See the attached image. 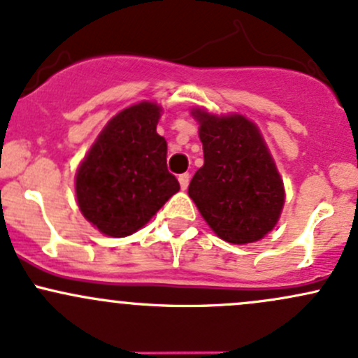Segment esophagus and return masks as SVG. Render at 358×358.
Segmentation results:
<instances>
[{
    "instance_id": "1",
    "label": "esophagus",
    "mask_w": 358,
    "mask_h": 358,
    "mask_svg": "<svg viewBox=\"0 0 358 358\" xmlns=\"http://www.w3.org/2000/svg\"><path fill=\"white\" fill-rule=\"evenodd\" d=\"M179 184L182 189H186L187 184H189V174H180L179 176Z\"/></svg>"
}]
</instances>
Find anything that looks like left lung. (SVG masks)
Segmentation results:
<instances>
[{"label":"left lung","instance_id":"left-lung-1","mask_svg":"<svg viewBox=\"0 0 358 358\" xmlns=\"http://www.w3.org/2000/svg\"><path fill=\"white\" fill-rule=\"evenodd\" d=\"M205 164L187 194L220 239L248 245L271 233L285 206V182L259 125L241 113L191 110Z\"/></svg>","mask_w":358,"mask_h":358}]
</instances>
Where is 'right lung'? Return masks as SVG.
I'll use <instances>...</instances> for the list:
<instances>
[{"label": "right lung", "instance_id": "obj_1", "mask_svg": "<svg viewBox=\"0 0 358 358\" xmlns=\"http://www.w3.org/2000/svg\"><path fill=\"white\" fill-rule=\"evenodd\" d=\"M162 108L139 101L106 122L76 172V198L91 226L110 238L134 234L179 191L167 171Z\"/></svg>", "mask_w": 358, "mask_h": 358}]
</instances>
